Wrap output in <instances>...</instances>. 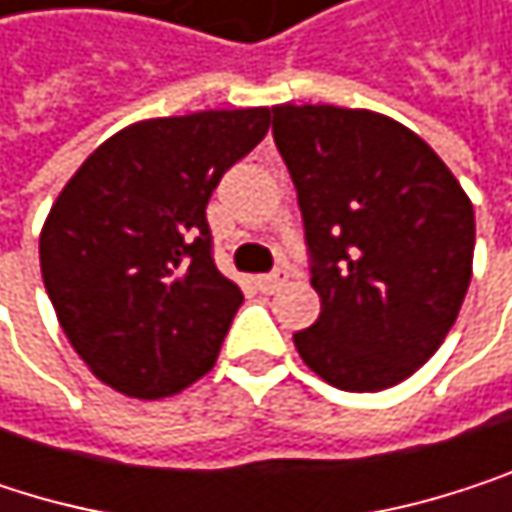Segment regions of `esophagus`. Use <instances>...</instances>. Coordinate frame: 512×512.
Instances as JSON below:
<instances>
[{"instance_id":"obj_1","label":"esophagus","mask_w":512,"mask_h":512,"mask_svg":"<svg viewBox=\"0 0 512 512\" xmlns=\"http://www.w3.org/2000/svg\"><path fill=\"white\" fill-rule=\"evenodd\" d=\"M254 285H258V291H264V294H276L285 285V276L282 273H267V276L254 279Z\"/></svg>"}]
</instances>
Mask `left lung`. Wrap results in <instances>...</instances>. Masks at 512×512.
<instances>
[{"instance_id":"8db88e82","label":"left lung","mask_w":512,"mask_h":512,"mask_svg":"<svg viewBox=\"0 0 512 512\" xmlns=\"http://www.w3.org/2000/svg\"><path fill=\"white\" fill-rule=\"evenodd\" d=\"M306 227L321 315L303 363L348 393L411 378L447 339L471 285L474 206L426 140L390 116L273 107Z\"/></svg>"}]
</instances>
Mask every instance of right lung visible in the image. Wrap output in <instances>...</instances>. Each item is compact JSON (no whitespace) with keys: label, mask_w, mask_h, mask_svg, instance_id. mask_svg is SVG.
Listing matches in <instances>:
<instances>
[{"label":"right lung","mask_w":512,"mask_h":512,"mask_svg":"<svg viewBox=\"0 0 512 512\" xmlns=\"http://www.w3.org/2000/svg\"><path fill=\"white\" fill-rule=\"evenodd\" d=\"M267 107L146 119L104 140L56 197L38 254L80 360L134 399L206 375L242 291L212 258L206 203L264 140Z\"/></svg>","instance_id":"right-lung-1"}]
</instances>
